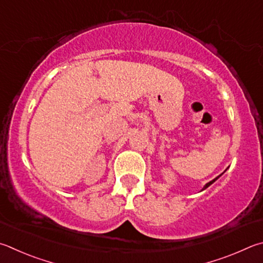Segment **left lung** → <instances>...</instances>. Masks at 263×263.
I'll use <instances>...</instances> for the list:
<instances>
[{
  "label": "left lung",
  "instance_id": "left-lung-1",
  "mask_svg": "<svg viewBox=\"0 0 263 263\" xmlns=\"http://www.w3.org/2000/svg\"><path fill=\"white\" fill-rule=\"evenodd\" d=\"M222 175H223V174H221V175H219V176H217V177H216V178H214L213 180H211V181H209V183H207L206 185H204V186H203V187H202V190H201V191H203V190H206L207 187H209V186H211V185H212V184L214 183V181H216V180H217V179H218L219 177H221V176H222Z\"/></svg>",
  "mask_w": 263,
  "mask_h": 263
}]
</instances>
